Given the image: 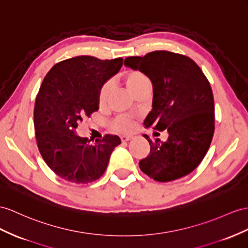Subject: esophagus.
Instances as JSON below:
<instances>
[{
    "label": "esophagus",
    "mask_w": 248,
    "mask_h": 248,
    "mask_svg": "<svg viewBox=\"0 0 248 248\" xmlns=\"http://www.w3.org/2000/svg\"><path fill=\"white\" fill-rule=\"evenodd\" d=\"M120 139H122V141H123V142H125V141H129V140H131V139H132V136H125V135H124V136H120Z\"/></svg>",
    "instance_id": "esophagus-1"
}]
</instances>
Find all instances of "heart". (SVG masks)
Segmentation results:
<instances>
[{
    "mask_svg": "<svg viewBox=\"0 0 248 248\" xmlns=\"http://www.w3.org/2000/svg\"><path fill=\"white\" fill-rule=\"evenodd\" d=\"M122 80L129 91L135 96L141 93L145 89H149V80L145 76L137 71V70H124L122 74ZM108 94H109V87L103 85L97 93V106L100 109L106 107ZM112 130L119 133H130L135 128V120L132 117L125 115H119L114 118L110 123Z\"/></svg>",
    "mask_w": 248,
    "mask_h": 248,
    "instance_id": "heart-1",
    "label": "heart"
}]
</instances>
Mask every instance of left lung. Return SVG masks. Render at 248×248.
Listing matches in <instances>:
<instances>
[{"mask_svg":"<svg viewBox=\"0 0 248 248\" xmlns=\"http://www.w3.org/2000/svg\"><path fill=\"white\" fill-rule=\"evenodd\" d=\"M124 65L139 70L153 85V109L145 128L167 130V141L147 135L150 154L139 168L159 182L192 173L206 155L215 132L214 95L200 67L188 56L161 50L130 56Z\"/></svg>","mask_w":248,"mask_h":248,"instance_id":"obj_1","label":"left lung"}]
</instances>
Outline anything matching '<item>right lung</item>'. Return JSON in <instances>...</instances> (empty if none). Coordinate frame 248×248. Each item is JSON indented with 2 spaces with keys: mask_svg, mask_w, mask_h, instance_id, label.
<instances>
[{
  "mask_svg": "<svg viewBox=\"0 0 248 248\" xmlns=\"http://www.w3.org/2000/svg\"><path fill=\"white\" fill-rule=\"evenodd\" d=\"M123 61L75 56L55 63L44 78L34 105L35 139L43 159L61 178L89 183L105 173L120 138L107 134L92 143L74 130L98 110L99 88Z\"/></svg>",
  "mask_w": 248,
  "mask_h": 248,
  "instance_id": "obj_1",
  "label": "right lung"
}]
</instances>
